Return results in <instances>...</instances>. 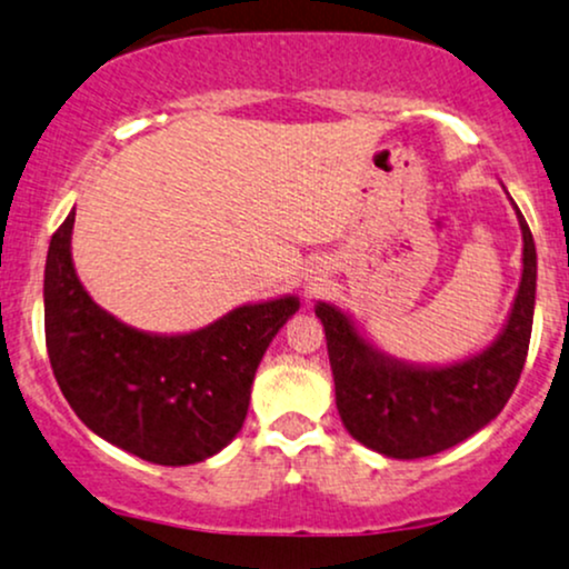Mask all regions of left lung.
<instances>
[{
    "label": "left lung",
    "instance_id": "1",
    "mask_svg": "<svg viewBox=\"0 0 569 569\" xmlns=\"http://www.w3.org/2000/svg\"><path fill=\"white\" fill-rule=\"evenodd\" d=\"M525 272L506 329L492 348L443 369L390 361L356 335L337 307L318 305L335 375L337 409L352 439L398 460L428 457L466 441L500 415L530 350L538 257L525 217Z\"/></svg>",
    "mask_w": 569,
    "mask_h": 569
}]
</instances>
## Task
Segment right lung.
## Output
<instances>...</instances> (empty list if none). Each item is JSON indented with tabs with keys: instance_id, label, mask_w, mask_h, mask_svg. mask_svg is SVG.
<instances>
[{
	"instance_id": "add662e5",
	"label": "right lung",
	"mask_w": 569,
	"mask_h": 569,
	"mask_svg": "<svg viewBox=\"0 0 569 569\" xmlns=\"http://www.w3.org/2000/svg\"><path fill=\"white\" fill-rule=\"evenodd\" d=\"M71 227L74 213L56 230L44 264V342L69 407L101 439L158 466L217 455L243 428L259 361L299 302L243 305L192 335H143L82 289Z\"/></svg>"
}]
</instances>
